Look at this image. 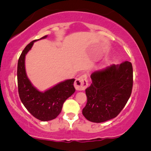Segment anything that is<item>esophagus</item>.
I'll return each mask as SVG.
<instances>
[{"label": "esophagus", "instance_id": "1", "mask_svg": "<svg viewBox=\"0 0 151 151\" xmlns=\"http://www.w3.org/2000/svg\"><path fill=\"white\" fill-rule=\"evenodd\" d=\"M87 76L86 74H82L79 76L75 80L74 82V87L77 91H83L88 86Z\"/></svg>", "mask_w": 151, "mask_h": 151}]
</instances>
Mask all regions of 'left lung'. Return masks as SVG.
<instances>
[{
	"label": "left lung",
	"mask_w": 151,
	"mask_h": 151,
	"mask_svg": "<svg viewBox=\"0 0 151 151\" xmlns=\"http://www.w3.org/2000/svg\"><path fill=\"white\" fill-rule=\"evenodd\" d=\"M92 83L86 88V104L84 116L94 123H101L119 115L131 96L133 67L130 62L113 65L91 74Z\"/></svg>",
	"instance_id": "8db88e82"
}]
</instances>
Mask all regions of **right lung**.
<instances>
[{
  "instance_id": "right-lung-1",
  "label": "right lung",
  "mask_w": 151,
  "mask_h": 151,
  "mask_svg": "<svg viewBox=\"0 0 151 151\" xmlns=\"http://www.w3.org/2000/svg\"><path fill=\"white\" fill-rule=\"evenodd\" d=\"M47 37V35H45L39 40ZM39 40L29 43L19 58L17 70L18 87L19 96L27 110L40 121H47L58 116L61 112L64 102L74 93L75 79L62 81L44 92L40 91L32 85L26 74L25 55L31 50L34 42Z\"/></svg>"
}]
</instances>
